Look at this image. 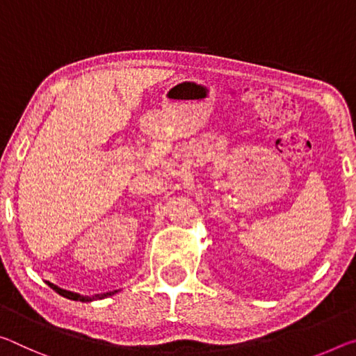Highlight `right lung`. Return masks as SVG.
Listing matches in <instances>:
<instances>
[{
    "instance_id": "add662e5",
    "label": "right lung",
    "mask_w": 356,
    "mask_h": 356,
    "mask_svg": "<svg viewBox=\"0 0 356 356\" xmlns=\"http://www.w3.org/2000/svg\"><path fill=\"white\" fill-rule=\"evenodd\" d=\"M47 285L50 286V289L55 290L58 295L67 298V300H72V301H82V302H92L95 300H103V298H107L111 295H114L115 291H109V293H103V295H95V296H83V295H79V293H74V291H70V290H63L60 289V286H56L55 284H52V282H47Z\"/></svg>"
}]
</instances>
